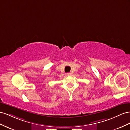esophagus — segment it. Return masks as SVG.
I'll list each match as a JSON object with an SVG mask.
<instances>
[{
  "label": "esophagus",
  "instance_id": "34e87169",
  "mask_svg": "<svg viewBox=\"0 0 130 130\" xmlns=\"http://www.w3.org/2000/svg\"><path fill=\"white\" fill-rule=\"evenodd\" d=\"M66 75H68V76L71 75V73H66Z\"/></svg>",
  "mask_w": 130,
  "mask_h": 130
}]
</instances>
